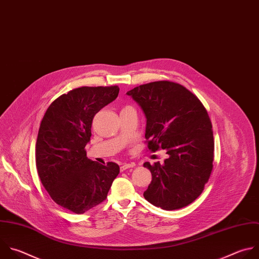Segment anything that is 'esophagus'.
<instances>
[{
	"label": "esophagus",
	"instance_id": "obj_1",
	"mask_svg": "<svg viewBox=\"0 0 259 259\" xmlns=\"http://www.w3.org/2000/svg\"><path fill=\"white\" fill-rule=\"evenodd\" d=\"M135 164L133 163V162H129V163H127V162H125V163H122V165L120 166V169H121V171H123V170H126L127 168H130V167H133Z\"/></svg>",
	"mask_w": 259,
	"mask_h": 259
}]
</instances>
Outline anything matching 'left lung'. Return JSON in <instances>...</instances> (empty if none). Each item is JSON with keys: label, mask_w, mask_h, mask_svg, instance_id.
Here are the masks:
<instances>
[{"label": "left lung", "mask_w": 259, "mask_h": 259, "mask_svg": "<svg viewBox=\"0 0 259 259\" xmlns=\"http://www.w3.org/2000/svg\"><path fill=\"white\" fill-rule=\"evenodd\" d=\"M127 95L145 114L148 149L167 154L163 163H143L151 173L144 198L164 210L189 205L202 193L213 166L212 125L204 106L171 81L142 84Z\"/></svg>", "instance_id": "left-lung-1"}]
</instances>
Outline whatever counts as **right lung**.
I'll list each match as a JSON object with an SVG mask.
<instances>
[{
	"instance_id": "obj_1",
	"label": "right lung",
	"mask_w": 259,
	"mask_h": 259,
	"mask_svg": "<svg viewBox=\"0 0 259 259\" xmlns=\"http://www.w3.org/2000/svg\"><path fill=\"white\" fill-rule=\"evenodd\" d=\"M119 91L117 85L75 89L55 100L41 120L35 145L39 179L52 199L74 213L106 200L120 173L117 163H98L85 150L94 117L117 99Z\"/></svg>"
}]
</instances>
